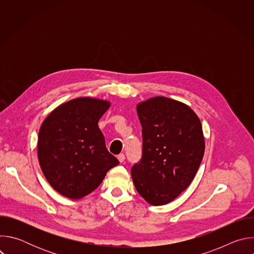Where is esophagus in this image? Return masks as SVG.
Returning a JSON list of instances; mask_svg holds the SVG:
<instances>
[{"label":"esophagus","instance_id":"1","mask_svg":"<svg viewBox=\"0 0 254 254\" xmlns=\"http://www.w3.org/2000/svg\"><path fill=\"white\" fill-rule=\"evenodd\" d=\"M118 160L120 161V163H124L125 160H126V156L124 154H121L118 156Z\"/></svg>","mask_w":254,"mask_h":254}]
</instances>
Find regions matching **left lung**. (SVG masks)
<instances>
[{
    "label": "left lung",
    "mask_w": 254,
    "mask_h": 254,
    "mask_svg": "<svg viewBox=\"0 0 254 254\" xmlns=\"http://www.w3.org/2000/svg\"><path fill=\"white\" fill-rule=\"evenodd\" d=\"M142 155L131 168L138 194L151 205H165L193 181L205 150L197 115L180 101L158 96L136 105Z\"/></svg>",
    "instance_id": "1"
}]
</instances>
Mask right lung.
I'll return each instance as SVG.
<instances>
[{"label":"right lung","mask_w":254,"mask_h":254,"mask_svg":"<svg viewBox=\"0 0 254 254\" xmlns=\"http://www.w3.org/2000/svg\"><path fill=\"white\" fill-rule=\"evenodd\" d=\"M111 103L79 97L59 105L38 134V159L48 183L61 195L80 199L94 191L119 160L106 150L98 121Z\"/></svg>","instance_id":"right-lung-1"}]
</instances>
